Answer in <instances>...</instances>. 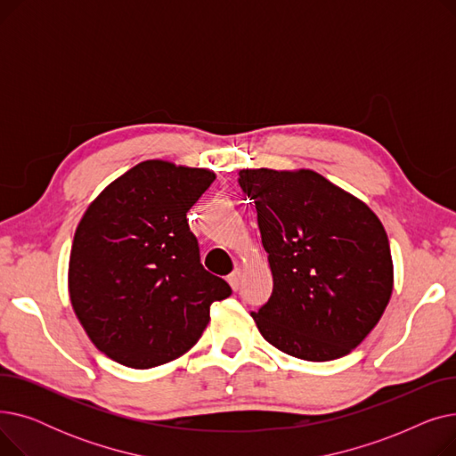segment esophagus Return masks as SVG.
I'll use <instances>...</instances> for the list:
<instances>
[{"label": "esophagus", "instance_id": "obj_1", "mask_svg": "<svg viewBox=\"0 0 456 456\" xmlns=\"http://www.w3.org/2000/svg\"><path fill=\"white\" fill-rule=\"evenodd\" d=\"M227 281H229V284H231V289H232V290H238V289H240V284H242V270H240V268H236V270L227 277Z\"/></svg>", "mask_w": 456, "mask_h": 456}]
</instances>
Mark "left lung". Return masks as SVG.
<instances>
[{
	"label": "left lung",
	"instance_id": "1",
	"mask_svg": "<svg viewBox=\"0 0 456 456\" xmlns=\"http://www.w3.org/2000/svg\"><path fill=\"white\" fill-rule=\"evenodd\" d=\"M255 203L273 290L251 313L273 347L303 361L347 354L390 301L394 266L385 227L368 205L313 170H242Z\"/></svg>",
	"mask_w": 456,
	"mask_h": 456
}]
</instances>
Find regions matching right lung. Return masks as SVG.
<instances>
[{"instance_id": "obj_1", "label": "right lung", "mask_w": 456, "mask_h": 456, "mask_svg": "<svg viewBox=\"0 0 456 456\" xmlns=\"http://www.w3.org/2000/svg\"><path fill=\"white\" fill-rule=\"evenodd\" d=\"M216 175L140 162L85 212L69 255V299L94 346L129 368L186 353L231 286L208 273L186 212Z\"/></svg>"}]
</instances>
